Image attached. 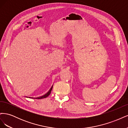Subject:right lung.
Here are the masks:
<instances>
[{"label":"right lung","instance_id":"obj_1","mask_svg":"<svg viewBox=\"0 0 128 128\" xmlns=\"http://www.w3.org/2000/svg\"><path fill=\"white\" fill-rule=\"evenodd\" d=\"M52 88H53V86H52V88H51V89H50V90H49V91L48 92V93H46V94H44V95H43V96H40V97H37V98H34V99H43V98H46V97H48V96L51 94V91H52Z\"/></svg>","mask_w":128,"mask_h":128}]
</instances>
